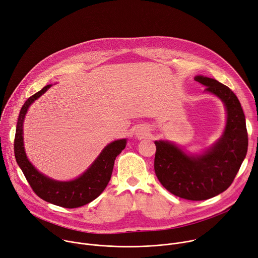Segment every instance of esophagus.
I'll list each match as a JSON object with an SVG mask.
<instances>
[{
    "instance_id": "esophagus-1",
    "label": "esophagus",
    "mask_w": 258,
    "mask_h": 258,
    "mask_svg": "<svg viewBox=\"0 0 258 258\" xmlns=\"http://www.w3.org/2000/svg\"><path fill=\"white\" fill-rule=\"evenodd\" d=\"M136 134L138 136H142V135H145V132L144 131H138V132H136Z\"/></svg>"
}]
</instances>
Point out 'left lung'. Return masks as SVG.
<instances>
[{
  "label": "left lung",
  "mask_w": 258,
  "mask_h": 258,
  "mask_svg": "<svg viewBox=\"0 0 258 258\" xmlns=\"http://www.w3.org/2000/svg\"><path fill=\"white\" fill-rule=\"evenodd\" d=\"M205 91L219 97L226 108L220 139L202 155H186L169 141H155V172L162 185L179 198L202 201L230 186L246 157L248 134L245 114L236 94L218 81L197 76Z\"/></svg>",
  "instance_id": "1"
}]
</instances>
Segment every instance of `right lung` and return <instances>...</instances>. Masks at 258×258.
<instances>
[{
    "label": "right lung",
    "mask_w": 258,
    "mask_h": 258,
    "mask_svg": "<svg viewBox=\"0 0 258 258\" xmlns=\"http://www.w3.org/2000/svg\"><path fill=\"white\" fill-rule=\"evenodd\" d=\"M51 85L28 98L22 105L16 125L14 139L15 159L33 190L44 201L64 207L78 208L92 202L106 187L113 169L114 160L125 149L126 139H119L107 145L92 165L78 178L71 181L51 179L39 171L28 161L23 147V121L31 104L43 95Z\"/></svg>",
    "instance_id": "obj_1"
}]
</instances>
